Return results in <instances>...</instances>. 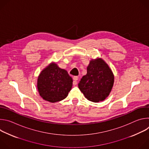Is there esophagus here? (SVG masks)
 Returning a JSON list of instances; mask_svg holds the SVG:
<instances>
[{"instance_id": "esophagus-1", "label": "esophagus", "mask_w": 149, "mask_h": 149, "mask_svg": "<svg viewBox=\"0 0 149 149\" xmlns=\"http://www.w3.org/2000/svg\"><path fill=\"white\" fill-rule=\"evenodd\" d=\"M73 79H74V81H73V85H74V86H75V85L77 84V80L78 79V77L77 76H74L73 77Z\"/></svg>"}]
</instances>
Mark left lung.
Returning <instances> with one entry per match:
<instances>
[{
	"label": "left lung",
	"mask_w": 149,
	"mask_h": 149,
	"mask_svg": "<svg viewBox=\"0 0 149 149\" xmlns=\"http://www.w3.org/2000/svg\"><path fill=\"white\" fill-rule=\"evenodd\" d=\"M114 79L111 69L102 59L92 60L87 67V74L78 84V88L89 101L98 102L109 96Z\"/></svg>",
	"instance_id": "left-lung-1"
}]
</instances>
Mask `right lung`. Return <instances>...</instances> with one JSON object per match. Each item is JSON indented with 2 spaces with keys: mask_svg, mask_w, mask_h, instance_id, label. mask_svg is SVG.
I'll list each match as a JSON object with an SVG mask.
<instances>
[{
  "mask_svg": "<svg viewBox=\"0 0 149 149\" xmlns=\"http://www.w3.org/2000/svg\"><path fill=\"white\" fill-rule=\"evenodd\" d=\"M72 86V79L68 72L51 63L39 74L37 87L44 100L55 102L65 98Z\"/></svg>",
  "mask_w": 149,
  "mask_h": 149,
  "instance_id": "1",
  "label": "right lung"
}]
</instances>
